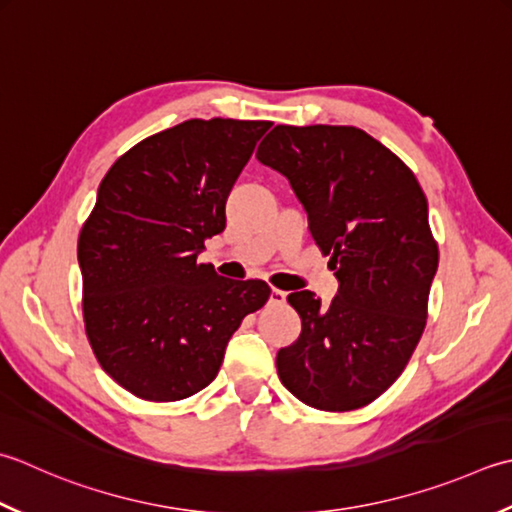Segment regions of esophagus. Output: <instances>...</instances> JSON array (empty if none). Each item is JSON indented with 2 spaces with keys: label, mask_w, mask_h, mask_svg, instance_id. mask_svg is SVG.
I'll return each instance as SVG.
<instances>
[{
  "label": "esophagus",
  "mask_w": 512,
  "mask_h": 512,
  "mask_svg": "<svg viewBox=\"0 0 512 512\" xmlns=\"http://www.w3.org/2000/svg\"><path fill=\"white\" fill-rule=\"evenodd\" d=\"M284 302H286L284 290H277V288L270 290V304H284Z\"/></svg>",
  "instance_id": "obj_1"
}]
</instances>
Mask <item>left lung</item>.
Wrapping results in <instances>:
<instances>
[{
	"label": "left lung",
	"mask_w": 512,
	"mask_h": 512,
	"mask_svg": "<svg viewBox=\"0 0 512 512\" xmlns=\"http://www.w3.org/2000/svg\"><path fill=\"white\" fill-rule=\"evenodd\" d=\"M257 159L288 179L339 282L330 304L310 290L288 295L302 333L279 348V379L317 410L362 408L404 373L426 328L439 250L424 190L355 126L279 124Z\"/></svg>",
	"instance_id": "left-lung-1"
}]
</instances>
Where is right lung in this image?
Instances as JSON below:
<instances>
[{
    "mask_svg": "<svg viewBox=\"0 0 512 512\" xmlns=\"http://www.w3.org/2000/svg\"><path fill=\"white\" fill-rule=\"evenodd\" d=\"M270 122L188 119L110 166L82 226L84 324L99 366L139 399L206 388L226 344L262 308V279H226L197 255L226 228V199Z\"/></svg>",
    "mask_w": 512,
    "mask_h": 512,
    "instance_id": "1",
    "label": "right lung"
}]
</instances>
